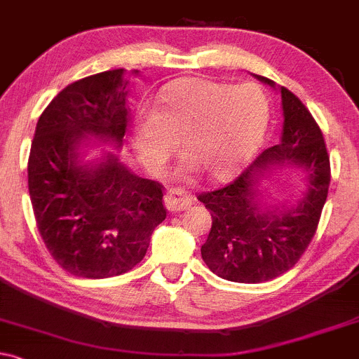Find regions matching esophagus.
Returning a JSON list of instances; mask_svg holds the SVG:
<instances>
[{
    "label": "esophagus",
    "mask_w": 359,
    "mask_h": 359,
    "mask_svg": "<svg viewBox=\"0 0 359 359\" xmlns=\"http://www.w3.org/2000/svg\"><path fill=\"white\" fill-rule=\"evenodd\" d=\"M164 202H165V207H168V210L180 212V210L188 209V207L194 203V198H191L187 191L181 190V188H171V190L165 194Z\"/></svg>",
    "instance_id": "esophagus-1"
}]
</instances>
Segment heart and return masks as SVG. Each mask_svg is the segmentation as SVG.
<instances>
[{
  "label": "heart",
  "instance_id": "1",
  "mask_svg": "<svg viewBox=\"0 0 359 359\" xmlns=\"http://www.w3.org/2000/svg\"><path fill=\"white\" fill-rule=\"evenodd\" d=\"M267 121V95L255 83L188 79L164 88L156 107L140 111L133 144L150 172L163 168L183 138L191 165L227 176L255 152Z\"/></svg>",
  "mask_w": 359,
  "mask_h": 359
}]
</instances>
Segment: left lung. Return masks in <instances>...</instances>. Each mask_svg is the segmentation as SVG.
Listing matches in <instances>:
<instances>
[{
    "label": "left lung",
    "mask_w": 359,
    "mask_h": 359,
    "mask_svg": "<svg viewBox=\"0 0 359 359\" xmlns=\"http://www.w3.org/2000/svg\"><path fill=\"white\" fill-rule=\"evenodd\" d=\"M280 94L283 133L226 187L198 195L212 227L202 258L215 276L243 284L265 283L294 267L317 231L330 184L323 135L310 111L286 87L255 75ZM283 167L305 171L307 188L292 204L263 202L261 181Z\"/></svg>",
    "instance_id": "1"
}]
</instances>
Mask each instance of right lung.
<instances>
[{
  "mask_svg": "<svg viewBox=\"0 0 359 359\" xmlns=\"http://www.w3.org/2000/svg\"><path fill=\"white\" fill-rule=\"evenodd\" d=\"M128 83L123 68L86 76L65 87L37 121L27 169L30 202L46 248L73 276L128 272L165 219L159 183L130 172L111 150L87 159L92 141L123 147Z\"/></svg>",
  "mask_w": 359,
  "mask_h": 359,
  "instance_id": "add662e5",
  "label": "right lung"
}]
</instances>
